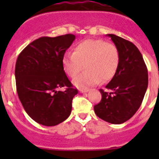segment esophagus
Masks as SVG:
<instances>
[{"instance_id": "obj_1", "label": "esophagus", "mask_w": 159, "mask_h": 159, "mask_svg": "<svg viewBox=\"0 0 159 159\" xmlns=\"http://www.w3.org/2000/svg\"><path fill=\"white\" fill-rule=\"evenodd\" d=\"M89 91V89H83L79 90V91L81 93H85V92H88Z\"/></svg>"}]
</instances>
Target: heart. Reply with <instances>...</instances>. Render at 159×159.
<instances>
[{
	"label": "heart",
	"instance_id": "b5f03b06",
	"mask_svg": "<svg viewBox=\"0 0 159 159\" xmlns=\"http://www.w3.org/2000/svg\"><path fill=\"white\" fill-rule=\"evenodd\" d=\"M119 63L120 53L117 46L102 39L78 43L73 53H67L62 59L64 70L70 78H75L85 68V71L73 81L78 89L95 85L101 81H110L116 74Z\"/></svg>",
	"mask_w": 159,
	"mask_h": 159
}]
</instances>
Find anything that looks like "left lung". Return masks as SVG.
<instances>
[{
  "label": "left lung",
  "mask_w": 159,
  "mask_h": 159,
  "mask_svg": "<svg viewBox=\"0 0 159 159\" xmlns=\"http://www.w3.org/2000/svg\"><path fill=\"white\" fill-rule=\"evenodd\" d=\"M120 53L118 70L106 89H100L102 100L94 106L96 115L111 123L121 124L130 119L142 105L148 88V69L142 54L131 41L108 34Z\"/></svg>",
  "instance_id": "obj_1"
}]
</instances>
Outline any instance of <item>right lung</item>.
Instances as JSON below:
<instances>
[{"mask_svg": "<svg viewBox=\"0 0 159 159\" xmlns=\"http://www.w3.org/2000/svg\"><path fill=\"white\" fill-rule=\"evenodd\" d=\"M75 36L41 37L18 55L15 65L17 95L30 118L39 124L54 126L69 117L72 99L78 94L63 66L66 50ZM65 87V91H58Z\"/></svg>", "mask_w": 159, "mask_h": 159, "instance_id": "add662e5", "label": "right lung"}]
</instances>
